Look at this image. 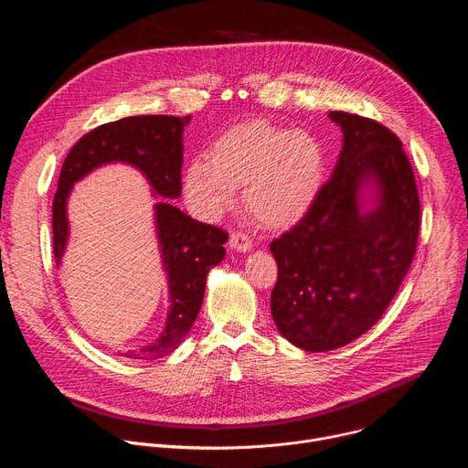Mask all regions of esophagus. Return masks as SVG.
I'll return each instance as SVG.
<instances>
[{"label": "esophagus", "instance_id": "esophagus-1", "mask_svg": "<svg viewBox=\"0 0 468 468\" xmlns=\"http://www.w3.org/2000/svg\"><path fill=\"white\" fill-rule=\"evenodd\" d=\"M229 246H231V250H235V251L246 253V251L251 250V240H250V237H248L246 233L237 231V233H231V237H229Z\"/></svg>", "mask_w": 468, "mask_h": 468}]
</instances>
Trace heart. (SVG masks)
Masks as SVG:
<instances>
[{
  "instance_id": "b5f03b06",
  "label": "heart",
  "mask_w": 468,
  "mask_h": 468,
  "mask_svg": "<svg viewBox=\"0 0 468 468\" xmlns=\"http://www.w3.org/2000/svg\"><path fill=\"white\" fill-rule=\"evenodd\" d=\"M324 154L305 131L248 122L226 131L209 155L190 161L183 190L190 209L213 220L235 204L244 186V206L264 228L285 229L311 209L322 188Z\"/></svg>"
}]
</instances>
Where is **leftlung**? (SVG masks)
<instances>
[{
    "label": "left lung",
    "mask_w": 468,
    "mask_h": 468,
    "mask_svg": "<svg viewBox=\"0 0 468 468\" xmlns=\"http://www.w3.org/2000/svg\"><path fill=\"white\" fill-rule=\"evenodd\" d=\"M327 116L343 131L337 165L305 217L271 244L272 318L305 352L341 348L381 318L410 271L420 228L399 139L370 118Z\"/></svg>",
    "instance_id": "8db88e82"
}]
</instances>
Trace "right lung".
<instances>
[{"label": "right lung", "mask_w": 468, "mask_h": 468, "mask_svg": "<svg viewBox=\"0 0 468 468\" xmlns=\"http://www.w3.org/2000/svg\"><path fill=\"white\" fill-rule=\"evenodd\" d=\"M190 116H127L103 123L81 137L64 159L57 192L53 197V251L57 266L70 239L69 197L78 181L105 165H127L137 168L152 186L154 197L181 196L183 131ZM155 235L161 262L168 280V314L161 335L123 357L159 359L172 354L188 335L202 309L206 282L213 266L226 257L228 235L215 226L202 224L170 200L157 199L154 206Z\"/></svg>", "instance_id": "add662e5"}]
</instances>
